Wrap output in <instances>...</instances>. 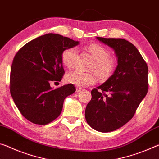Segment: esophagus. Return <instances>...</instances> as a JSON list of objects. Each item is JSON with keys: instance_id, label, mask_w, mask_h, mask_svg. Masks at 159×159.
Segmentation results:
<instances>
[{"instance_id": "34e87169", "label": "esophagus", "mask_w": 159, "mask_h": 159, "mask_svg": "<svg viewBox=\"0 0 159 159\" xmlns=\"http://www.w3.org/2000/svg\"><path fill=\"white\" fill-rule=\"evenodd\" d=\"M83 90H84V89H83L82 88H80V87H77L76 88V92H78V93L82 91Z\"/></svg>"}]
</instances>
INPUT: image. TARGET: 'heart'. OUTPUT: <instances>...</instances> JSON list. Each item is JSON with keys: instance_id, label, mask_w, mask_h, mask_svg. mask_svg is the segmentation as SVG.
I'll list each match as a JSON object with an SVG mask.
<instances>
[{"instance_id": "1", "label": "heart", "mask_w": 159, "mask_h": 159, "mask_svg": "<svg viewBox=\"0 0 159 159\" xmlns=\"http://www.w3.org/2000/svg\"><path fill=\"white\" fill-rule=\"evenodd\" d=\"M89 51L95 60L92 69L101 79L109 77L114 71L115 68V61L109 57L108 50L104 47L98 44H93L89 47ZM75 47L67 48L62 52L61 60L64 66L72 68L74 65V60L77 55ZM65 79L69 84L77 86H87L96 81V76L93 73H84L75 70L68 72L65 75Z\"/></svg>"}]
</instances>
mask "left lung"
<instances>
[{
  "instance_id": "left-lung-1",
  "label": "left lung",
  "mask_w": 159,
  "mask_h": 159,
  "mask_svg": "<svg viewBox=\"0 0 159 159\" xmlns=\"http://www.w3.org/2000/svg\"><path fill=\"white\" fill-rule=\"evenodd\" d=\"M114 50L117 65L111 76L93 89L85 117L93 129L109 132L134 116L148 92V66L138 49L124 39L96 37Z\"/></svg>"
}]
</instances>
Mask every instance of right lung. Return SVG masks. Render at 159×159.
<instances>
[{"label":"right lung","instance_id":"1","mask_svg":"<svg viewBox=\"0 0 159 159\" xmlns=\"http://www.w3.org/2000/svg\"><path fill=\"white\" fill-rule=\"evenodd\" d=\"M79 44L62 35L49 33L24 45L12 61L11 94L21 114L34 124L47 125L61 114L64 101L75 91L73 84L53 89L64 74L62 52Z\"/></svg>","mask_w":159,"mask_h":159}]
</instances>
